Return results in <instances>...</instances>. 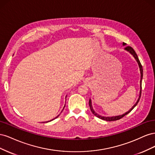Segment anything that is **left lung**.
<instances>
[{"label": "left lung", "instance_id": "1", "mask_svg": "<svg viewBox=\"0 0 155 155\" xmlns=\"http://www.w3.org/2000/svg\"><path fill=\"white\" fill-rule=\"evenodd\" d=\"M126 45V43H123V45ZM125 50H127L128 51H129V52L134 56V58L136 59V60H137V61L138 62V65H139L140 70V74H141V79H140V96H139V98L138 99V101H137V103H136V104L134 105V106H133L132 108H131V109H130L128 112H127L126 113H125V114H122V115L117 116H112V117H105V116H100V115H98L97 114H96V112H95V111L93 110V108H92V102H91V100H89V103H88L89 107H90V109H91V112L93 113V114L95 115L96 117H97V118H100V119H101V120H105V121H116V120H120V119H121V118H122L124 116H125V115H127L128 113H129V112L134 109V108L136 107V105H137L138 104V101H139V100H140V97H141V94H142V78H143V68H142V66L141 63H140V60H139V59H138V55H137V53L135 52V51L134 50V49H133L132 47H130V46H126V47L125 48Z\"/></svg>", "mask_w": 155, "mask_h": 155}]
</instances>
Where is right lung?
Segmentation results:
<instances>
[{
	"label": "right lung",
	"mask_w": 155,
	"mask_h": 155,
	"mask_svg": "<svg viewBox=\"0 0 155 155\" xmlns=\"http://www.w3.org/2000/svg\"><path fill=\"white\" fill-rule=\"evenodd\" d=\"M59 116V115H58V116H57V117H56V118H58V116ZM54 119H55V118H54Z\"/></svg>",
	"instance_id": "add662e5"
}]
</instances>
